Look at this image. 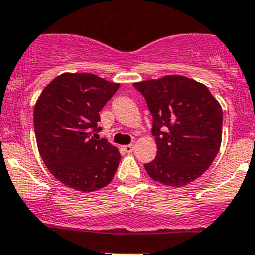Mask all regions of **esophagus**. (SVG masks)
<instances>
[{
    "mask_svg": "<svg viewBox=\"0 0 255 255\" xmlns=\"http://www.w3.org/2000/svg\"><path fill=\"white\" fill-rule=\"evenodd\" d=\"M123 149H125L126 153H132V151L134 150V144H128V145H125L123 146Z\"/></svg>",
    "mask_w": 255,
    "mask_h": 255,
    "instance_id": "34e87169",
    "label": "esophagus"
}]
</instances>
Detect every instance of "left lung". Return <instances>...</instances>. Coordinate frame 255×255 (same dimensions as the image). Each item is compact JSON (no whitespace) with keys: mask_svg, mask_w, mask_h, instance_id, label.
I'll return each instance as SVG.
<instances>
[{"mask_svg":"<svg viewBox=\"0 0 255 255\" xmlns=\"http://www.w3.org/2000/svg\"><path fill=\"white\" fill-rule=\"evenodd\" d=\"M153 116L158 151L145 164L148 175L180 187L200 177L212 164L222 142V107L201 82L166 75L134 82Z\"/></svg>","mask_w":255,"mask_h":255,"instance_id":"obj_1","label":"left lung"}]
</instances>
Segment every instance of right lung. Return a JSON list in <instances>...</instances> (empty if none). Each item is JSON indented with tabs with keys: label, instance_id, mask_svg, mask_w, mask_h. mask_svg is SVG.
Here are the masks:
<instances>
[{
	"label": "right lung",
	"instance_id": "right-lung-1",
	"mask_svg": "<svg viewBox=\"0 0 255 255\" xmlns=\"http://www.w3.org/2000/svg\"><path fill=\"white\" fill-rule=\"evenodd\" d=\"M120 84L94 74L65 73L45 86L34 106L38 150L55 179L68 187L91 192L107 186L121 154L100 139L99 112Z\"/></svg>",
	"mask_w": 255,
	"mask_h": 255
}]
</instances>
